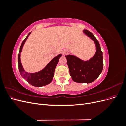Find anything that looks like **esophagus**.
<instances>
[{
  "mask_svg": "<svg viewBox=\"0 0 126 126\" xmlns=\"http://www.w3.org/2000/svg\"><path fill=\"white\" fill-rule=\"evenodd\" d=\"M68 50H66V49H64V50H63L62 51V54L63 55H67L68 54Z\"/></svg>",
  "mask_w": 126,
  "mask_h": 126,
  "instance_id": "esophagus-1",
  "label": "esophagus"
}]
</instances>
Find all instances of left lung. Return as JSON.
I'll return each mask as SVG.
<instances>
[{
  "instance_id": "left-lung-1",
  "label": "left lung",
  "mask_w": 126,
  "mask_h": 126,
  "mask_svg": "<svg viewBox=\"0 0 126 126\" xmlns=\"http://www.w3.org/2000/svg\"><path fill=\"white\" fill-rule=\"evenodd\" d=\"M83 32L94 41L96 53L88 60L84 61L74 55L66 56L70 75L74 82L89 83L94 81L101 73L103 69V54L100 46L93 34L85 29Z\"/></svg>"
}]
</instances>
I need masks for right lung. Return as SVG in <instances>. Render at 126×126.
I'll list each match as a JSON object with an SVG mask.
<instances>
[{"label":"right lung","mask_w":126,"mask_h":126,"mask_svg":"<svg viewBox=\"0 0 126 126\" xmlns=\"http://www.w3.org/2000/svg\"><path fill=\"white\" fill-rule=\"evenodd\" d=\"M31 32H30L28 33L27 36L22 41L20 47L19 54H18V56L19 71L22 78L25 79L27 82H28L30 85L35 87H43L47 85L51 82L53 77L54 76L55 68L58 64L60 57L62 56V55L60 54L54 57L47 64L46 66H45L44 68L39 71L36 72H28L26 71L22 67L21 63L20 54L25 42Z\"/></svg>","instance_id":"right-lung-1"}]
</instances>
